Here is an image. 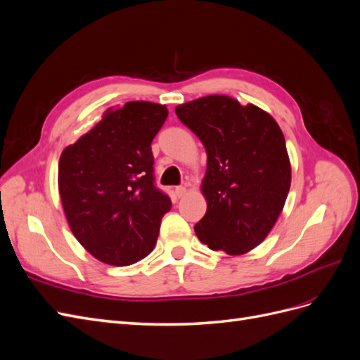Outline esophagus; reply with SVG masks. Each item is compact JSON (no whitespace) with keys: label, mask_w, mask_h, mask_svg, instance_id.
I'll list each match as a JSON object with an SVG mask.
<instances>
[{"label":"esophagus","mask_w":360,"mask_h":360,"mask_svg":"<svg viewBox=\"0 0 360 360\" xmlns=\"http://www.w3.org/2000/svg\"><path fill=\"white\" fill-rule=\"evenodd\" d=\"M186 188L184 186H179V188H176V193H177V197L179 198H181V197H184V195H186Z\"/></svg>","instance_id":"obj_1"}]
</instances>
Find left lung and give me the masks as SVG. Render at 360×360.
<instances>
[{"label":"left lung","instance_id":"left-lung-1","mask_svg":"<svg viewBox=\"0 0 360 360\" xmlns=\"http://www.w3.org/2000/svg\"><path fill=\"white\" fill-rule=\"evenodd\" d=\"M176 114L207 153V212L195 233L213 250L248 254L275 226L290 191L284 134L264 110L224 94L181 103Z\"/></svg>","mask_w":360,"mask_h":360}]
</instances>
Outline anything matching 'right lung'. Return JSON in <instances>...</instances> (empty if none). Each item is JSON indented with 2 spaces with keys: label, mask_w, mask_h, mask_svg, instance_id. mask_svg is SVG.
I'll list each match as a JSON object with an SVG mask.
<instances>
[{
  "label": "right lung",
  "mask_w": 360,
  "mask_h": 360,
  "mask_svg": "<svg viewBox=\"0 0 360 360\" xmlns=\"http://www.w3.org/2000/svg\"><path fill=\"white\" fill-rule=\"evenodd\" d=\"M165 105L127 102L63 150L58 192L73 236L110 266H130L155 249L171 200L153 184L151 141Z\"/></svg>",
  "instance_id": "add662e5"
}]
</instances>
